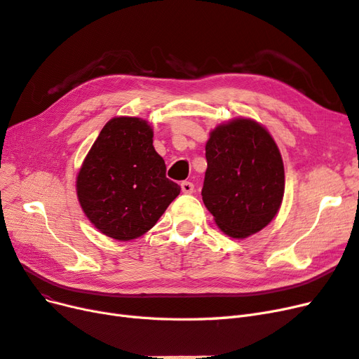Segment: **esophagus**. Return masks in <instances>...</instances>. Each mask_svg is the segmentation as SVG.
I'll return each mask as SVG.
<instances>
[{
    "label": "esophagus",
    "mask_w": 359,
    "mask_h": 359,
    "mask_svg": "<svg viewBox=\"0 0 359 359\" xmlns=\"http://www.w3.org/2000/svg\"><path fill=\"white\" fill-rule=\"evenodd\" d=\"M180 188L183 194H192L194 192V184L191 182H182Z\"/></svg>",
    "instance_id": "esophagus-1"
}]
</instances>
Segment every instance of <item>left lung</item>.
Instances as JSON below:
<instances>
[{
  "label": "left lung",
  "mask_w": 359,
  "mask_h": 359,
  "mask_svg": "<svg viewBox=\"0 0 359 359\" xmlns=\"http://www.w3.org/2000/svg\"><path fill=\"white\" fill-rule=\"evenodd\" d=\"M205 158L201 195L217 228L233 238L259 233L279 213L285 194L282 155L269 130L249 118L217 125Z\"/></svg>",
  "instance_id": "1"
}]
</instances>
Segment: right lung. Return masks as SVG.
<instances>
[{
    "instance_id": "right-lung-1",
    "label": "right lung",
    "mask_w": 359,
    "mask_h": 359,
    "mask_svg": "<svg viewBox=\"0 0 359 359\" xmlns=\"http://www.w3.org/2000/svg\"><path fill=\"white\" fill-rule=\"evenodd\" d=\"M77 200L100 233L119 241L155 226L180 187L165 177L154 130L134 116L111 118L89 149L76 177Z\"/></svg>"
}]
</instances>
